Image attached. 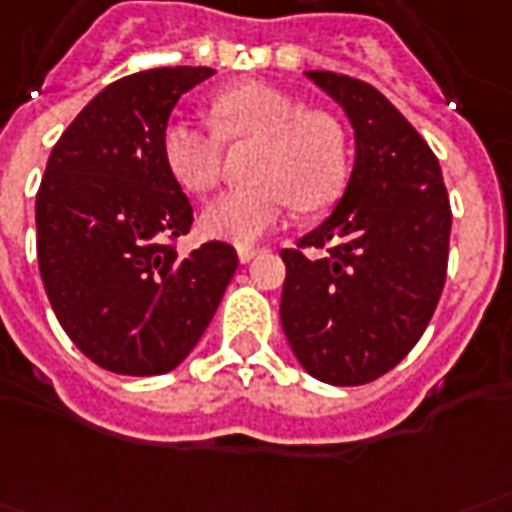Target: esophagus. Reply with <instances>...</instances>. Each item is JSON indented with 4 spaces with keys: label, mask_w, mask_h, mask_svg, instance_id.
Instances as JSON below:
<instances>
[{
    "label": "esophagus",
    "mask_w": 512,
    "mask_h": 512,
    "mask_svg": "<svg viewBox=\"0 0 512 512\" xmlns=\"http://www.w3.org/2000/svg\"><path fill=\"white\" fill-rule=\"evenodd\" d=\"M255 255H260L257 246H238V260H241V263H249Z\"/></svg>",
    "instance_id": "esophagus-1"
}]
</instances>
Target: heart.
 <instances>
[{
	"label": "heart",
	"mask_w": 512,
	"mask_h": 512,
	"mask_svg": "<svg viewBox=\"0 0 512 512\" xmlns=\"http://www.w3.org/2000/svg\"><path fill=\"white\" fill-rule=\"evenodd\" d=\"M217 130L173 116L162 132V160L181 187L203 195L222 176V139L263 140L257 187L230 189L211 200L200 227L211 238L255 244L282 225L293 206L317 211L342 192L350 151L342 124L328 113H304L290 94L266 83H241L211 100Z\"/></svg>",
	"instance_id": "b5f03b06"
}]
</instances>
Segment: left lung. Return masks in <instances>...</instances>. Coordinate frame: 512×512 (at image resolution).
Returning <instances> with one entry per match:
<instances>
[{"instance_id": "left-lung-1", "label": "left lung", "mask_w": 512, "mask_h": 512, "mask_svg": "<svg viewBox=\"0 0 512 512\" xmlns=\"http://www.w3.org/2000/svg\"><path fill=\"white\" fill-rule=\"evenodd\" d=\"M355 130V165L331 217L285 249L279 317L314 380L366 385L418 344L445 287L450 200L429 143L350 75L309 70ZM306 245L325 248L306 258Z\"/></svg>"}]
</instances>
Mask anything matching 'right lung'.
I'll return each mask as SVG.
<instances>
[{
  "label": "right lung",
  "instance_id": "add662e5",
  "mask_svg": "<svg viewBox=\"0 0 512 512\" xmlns=\"http://www.w3.org/2000/svg\"><path fill=\"white\" fill-rule=\"evenodd\" d=\"M211 67H157L105 86L56 140L37 189V263L56 320L97 366L130 377L176 369L238 268L208 241L187 257L192 206L162 160V132Z\"/></svg>",
  "mask_w": 512,
  "mask_h": 512
}]
</instances>
